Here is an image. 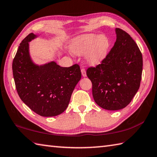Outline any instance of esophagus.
I'll list each match as a JSON object with an SVG mask.
<instances>
[{"label": "esophagus", "mask_w": 157, "mask_h": 157, "mask_svg": "<svg viewBox=\"0 0 157 157\" xmlns=\"http://www.w3.org/2000/svg\"><path fill=\"white\" fill-rule=\"evenodd\" d=\"M81 72H82V75L83 77H86V72L85 69L82 68V69H81Z\"/></svg>", "instance_id": "obj_1"}]
</instances>
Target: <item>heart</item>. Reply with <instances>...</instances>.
Here are the masks:
<instances>
[{"instance_id": "1", "label": "heart", "mask_w": 157, "mask_h": 157, "mask_svg": "<svg viewBox=\"0 0 157 157\" xmlns=\"http://www.w3.org/2000/svg\"><path fill=\"white\" fill-rule=\"evenodd\" d=\"M110 48V40L105 35L84 34L73 40L71 50L78 56L85 54L86 62L95 66L105 59Z\"/></svg>"}]
</instances>
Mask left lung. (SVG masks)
Segmentation results:
<instances>
[{
	"instance_id": "8db88e82",
	"label": "left lung",
	"mask_w": 157,
	"mask_h": 157,
	"mask_svg": "<svg viewBox=\"0 0 157 157\" xmlns=\"http://www.w3.org/2000/svg\"><path fill=\"white\" fill-rule=\"evenodd\" d=\"M116 41L101 64L89 67L93 99L107 110L123 109L139 90L143 58L136 43L123 30L116 29Z\"/></svg>"
}]
</instances>
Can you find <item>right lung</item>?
Returning a JSON list of instances; mask_svg holds the SVG:
<instances>
[{
	"instance_id": "obj_1",
	"label": "right lung",
	"mask_w": 157,
	"mask_h": 157,
	"mask_svg": "<svg viewBox=\"0 0 157 157\" xmlns=\"http://www.w3.org/2000/svg\"><path fill=\"white\" fill-rule=\"evenodd\" d=\"M36 37L30 33L17 49L12 64L15 88L20 98L37 114L50 117L62 113L68 107L82 73L78 64L62 67L54 61L37 65L29 54V44Z\"/></svg>"
}]
</instances>
